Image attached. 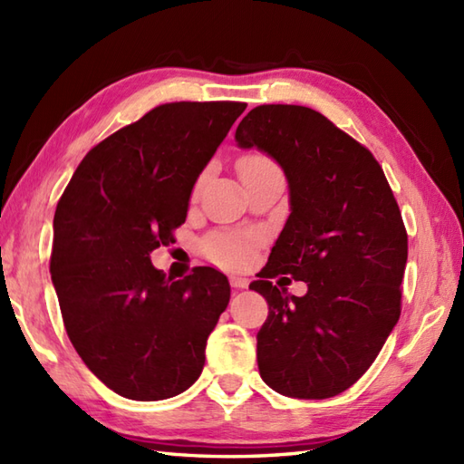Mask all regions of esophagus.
I'll list each match as a JSON object with an SVG mask.
<instances>
[{
    "mask_svg": "<svg viewBox=\"0 0 464 464\" xmlns=\"http://www.w3.org/2000/svg\"><path fill=\"white\" fill-rule=\"evenodd\" d=\"M229 281H231V287H235V289H245L249 285V281L241 277V275H231Z\"/></svg>",
    "mask_w": 464,
    "mask_h": 464,
    "instance_id": "esophagus-1",
    "label": "esophagus"
}]
</instances>
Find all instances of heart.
<instances>
[{
	"label": "heart",
	"mask_w": 464,
	"mask_h": 464,
	"mask_svg": "<svg viewBox=\"0 0 464 464\" xmlns=\"http://www.w3.org/2000/svg\"><path fill=\"white\" fill-rule=\"evenodd\" d=\"M269 167H277V165H275L267 155L251 153V155L241 157L239 173L247 175L253 171L269 169ZM207 253H209V257L215 263L225 265V267H237V265H243L249 259L251 243L241 237H213L209 243H207Z\"/></svg>",
	"instance_id": "b5f03b06"
}]
</instances>
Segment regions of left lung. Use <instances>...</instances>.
Listing matches in <instances>:
<instances>
[{
    "label": "left lung",
    "instance_id": "left-lung-1",
    "mask_svg": "<svg viewBox=\"0 0 464 464\" xmlns=\"http://www.w3.org/2000/svg\"><path fill=\"white\" fill-rule=\"evenodd\" d=\"M235 141L281 165L291 215L249 289L269 303L257 333L261 379L293 399H329L357 382L401 314L407 231L372 153L303 105H259ZM308 283L303 298L268 279Z\"/></svg>",
    "mask_w": 464,
    "mask_h": 464
}]
</instances>
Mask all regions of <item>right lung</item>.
Returning <instances> with one entry per match:
<instances>
[{
  "label": "right lung",
  "instance_id": "add662e5",
  "mask_svg": "<svg viewBox=\"0 0 464 464\" xmlns=\"http://www.w3.org/2000/svg\"><path fill=\"white\" fill-rule=\"evenodd\" d=\"M245 107H155L95 145L57 203L49 271L65 331L87 369L125 399L175 397L203 371L229 281L211 267L173 281L150 255L173 243L197 177Z\"/></svg>",
  "mask_w": 464,
  "mask_h": 464
}]
</instances>
